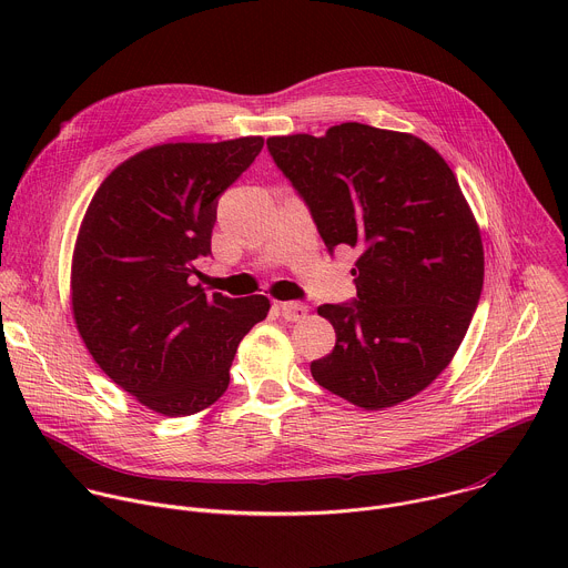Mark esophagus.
<instances>
[{
	"instance_id": "1",
	"label": "esophagus",
	"mask_w": 568,
	"mask_h": 568,
	"mask_svg": "<svg viewBox=\"0 0 568 568\" xmlns=\"http://www.w3.org/2000/svg\"><path fill=\"white\" fill-rule=\"evenodd\" d=\"M278 310L283 314L285 321H301L305 318L307 314V305L298 303V301H285V303H278Z\"/></svg>"
}]
</instances>
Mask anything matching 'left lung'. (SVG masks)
Returning <instances> with one entry per match:
<instances>
[{
    "mask_svg": "<svg viewBox=\"0 0 568 568\" xmlns=\"http://www.w3.org/2000/svg\"><path fill=\"white\" fill-rule=\"evenodd\" d=\"M267 148L328 252H359L357 298L316 310L337 344L312 377L366 412L414 397L456 355L483 290L480 231L456 175L423 139L364 123Z\"/></svg>",
    "mask_w": 568,
    "mask_h": 568,
    "instance_id": "1",
    "label": "left lung"
}]
</instances>
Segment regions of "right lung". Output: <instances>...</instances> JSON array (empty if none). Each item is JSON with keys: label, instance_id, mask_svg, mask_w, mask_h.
<instances>
[{"label": "right lung", "instance_id": "obj_1", "mask_svg": "<svg viewBox=\"0 0 568 568\" xmlns=\"http://www.w3.org/2000/svg\"><path fill=\"white\" fill-rule=\"evenodd\" d=\"M263 136L161 143L123 161L94 193L71 261L75 328L101 371L143 407L193 416L229 386L240 339L267 296L193 285L211 254L217 197L263 150Z\"/></svg>", "mask_w": 568, "mask_h": 568}]
</instances>
